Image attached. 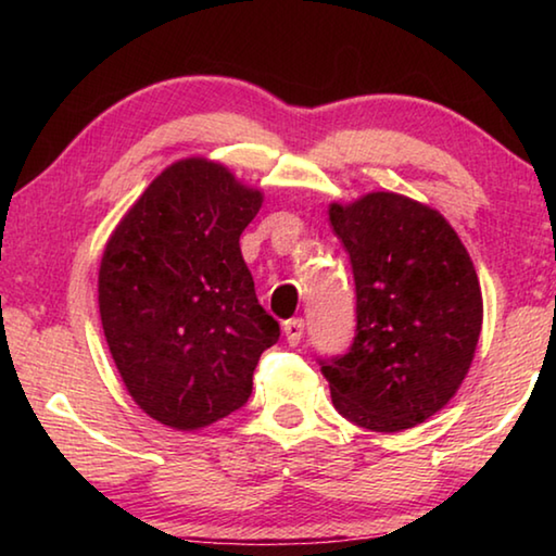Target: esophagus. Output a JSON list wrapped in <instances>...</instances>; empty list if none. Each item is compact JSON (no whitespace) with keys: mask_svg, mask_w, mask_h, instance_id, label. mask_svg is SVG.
<instances>
[{"mask_svg":"<svg viewBox=\"0 0 556 556\" xmlns=\"http://www.w3.org/2000/svg\"><path fill=\"white\" fill-rule=\"evenodd\" d=\"M285 336L289 345H296L304 338V318H289V321H285Z\"/></svg>","mask_w":556,"mask_h":556,"instance_id":"esophagus-1","label":"esophagus"}]
</instances>
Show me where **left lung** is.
Returning <instances> with one entry per match:
<instances>
[{"mask_svg": "<svg viewBox=\"0 0 556 556\" xmlns=\"http://www.w3.org/2000/svg\"><path fill=\"white\" fill-rule=\"evenodd\" d=\"M351 257L355 338L318 357L333 407L370 431L412 429L454 397L473 361L483 296L444 215L378 191L328 211Z\"/></svg>", "mask_w": 556, "mask_h": 556, "instance_id": "obj_1", "label": "left lung"}]
</instances>
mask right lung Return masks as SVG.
<instances>
[{
  "label": "right lung",
  "mask_w": 556,
  "mask_h": 556,
  "mask_svg": "<svg viewBox=\"0 0 556 556\" xmlns=\"http://www.w3.org/2000/svg\"><path fill=\"white\" fill-rule=\"evenodd\" d=\"M260 205L257 188L225 166L181 159L105 244L102 331L131 400L166 427L193 431L240 409L260 355L279 341L240 252Z\"/></svg>",
  "instance_id": "1"
}]
</instances>
